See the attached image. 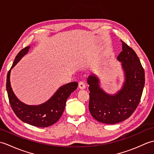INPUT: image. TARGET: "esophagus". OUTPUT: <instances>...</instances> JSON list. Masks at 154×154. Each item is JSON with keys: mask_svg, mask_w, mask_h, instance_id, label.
<instances>
[{"mask_svg": "<svg viewBox=\"0 0 154 154\" xmlns=\"http://www.w3.org/2000/svg\"><path fill=\"white\" fill-rule=\"evenodd\" d=\"M79 88L81 89H85V84L83 81H80L79 83Z\"/></svg>", "mask_w": 154, "mask_h": 154, "instance_id": "esophagus-1", "label": "esophagus"}]
</instances>
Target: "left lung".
Returning a JSON list of instances; mask_svg holds the SVG:
<instances>
[{"mask_svg": "<svg viewBox=\"0 0 154 154\" xmlns=\"http://www.w3.org/2000/svg\"><path fill=\"white\" fill-rule=\"evenodd\" d=\"M122 51L117 57L122 62L125 75L122 88L115 94H109L101 89L96 75H90L89 109L96 120L114 124L132 115L141 99L145 84V73L136 52L122 41Z\"/></svg>", "mask_w": 154, "mask_h": 154, "instance_id": "left-lung-1", "label": "left lung"}]
</instances>
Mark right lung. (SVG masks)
<instances>
[{"instance_id": "1", "label": "right lung", "mask_w": 154, "mask_h": 154, "mask_svg": "<svg viewBox=\"0 0 154 154\" xmlns=\"http://www.w3.org/2000/svg\"><path fill=\"white\" fill-rule=\"evenodd\" d=\"M30 48L28 46L22 49L16 55L7 74L6 91L11 106L18 119L30 125L45 128L51 126L60 119L64 111L67 99L71 93L77 89L78 83L74 81L61 86L48 101L39 105H28L21 102L12 91L10 82V75L12 69L28 53Z\"/></svg>"}]
</instances>
